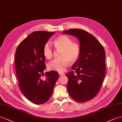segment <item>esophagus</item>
Instances as JSON below:
<instances>
[{
  "instance_id": "obj_1",
  "label": "esophagus",
  "mask_w": 122,
  "mask_h": 122,
  "mask_svg": "<svg viewBox=\"0 0 122 122\" xmlns=\"http://www.w3.org/2000/svg\"><path fill=\"white\" fill-rule=\"evenodd\" d=\"M58 73H59V75H60V76H61V75H64V72H59Z\"/></svg>"
}]
</instances>
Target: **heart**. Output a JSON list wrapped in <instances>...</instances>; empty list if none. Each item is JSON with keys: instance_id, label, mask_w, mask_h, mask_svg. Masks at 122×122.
I'll return each instance as SVG.
<instances>
[{"instance_id": "1", "label": "heart", "mask_w": 122, "mask_h": 122, "mask_svg": "<svg viewBox=\"0 0 122 122\" xmlns=\"http://www.w3.org/2000/svg\"><path fill=\"white\" fill-rule=\"evenodd\" d=\"M53 45L59 53V58L53 61L48 65L50 70L56 71H64L69 63L74 64L78 60L81 53V46L79 44L73 42L72 40L66 35H61L53 41ZM54 52L49 43L43 47V54L46 59L53 57Z\"/></svg>"}]
</instances>
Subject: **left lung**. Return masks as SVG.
<instances>
[{
  "instance_id": "obj_1",
  "label": "left lung",
  "mask_w": 122,
  "mask_h": 122,
  "mask_svg": "<svg viewBox=\"0 0 122 122\" xmlns=\"http://www.w3.org/2000/svg\"><path fill=\"white\" fill-rule=\"evenodd\" d=\"M65 34L78 39L81 53L68 77L67 91L76 102H84L94 98L100 90L106 74L105 51L96 38L84 30L71 29Z\"/></svg>"
}]
</instances>
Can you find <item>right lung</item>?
<instances>
[{"instance_id": "add662e5", "label": "right lung", "mask_w": 122, "mask_h": 122, "mask_svg": "<svg viewBox=\"0 0 122 122\" xmlns=\"http://www.w3.org/2000/svg\"><path fill=\"white\" fill-rule=\"evenodd\" d=\"M54 34L53 32L37 31L32 32L17 46L15 55V68L19 86L24 95L35 104L46 103L51 98L58 78L57 71L46 72L43 47Z\"/></svg>"}]
</instances>
